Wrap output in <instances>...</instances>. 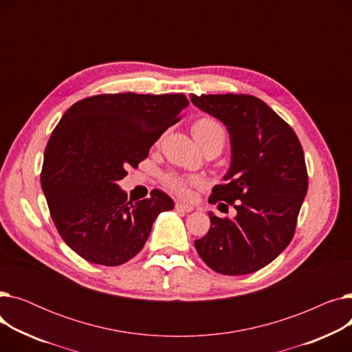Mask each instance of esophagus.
I'll list each match as a JSON object with an SVG mask.
<instances>
[{
  "mask_svg": "<svg viewBox=\"0 0 352 352\" xmlns=\"http://www.w3.org/2000/svg\"><path fill=\"white\" fill-rule=\"evenodd\" d=\"M175 208L178 211H184V212H191L194 210L192 206H188V204H184V202H175Z\"/></svg>",
  "mask_w": 352,
  "mask_h": 352,
  "instance_id": "obj_1",
  "label": "esophagus"
}]
</instances>
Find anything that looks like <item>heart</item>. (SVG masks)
<instances>
[{"instance_id":"1","label":"heart","mask_w":352,"mask_h":352,"mask_svg":"<svg viewBox=\"0 0 352 352\" xmlns=\"http://www.w3.org/2000/svg\"><path fill=\"white\" fill-rule=\"evenodd\" d=\"M192 134L202 148L215 146L221 151L227 141V129L223 122L214 117H202L192 125ZM162 137L158 138V142ZM164 186L179 197H188L191 188L199 186L201 179L195 175H182L178 173H166L162 177Z\"/></svg>"}]
</instances>
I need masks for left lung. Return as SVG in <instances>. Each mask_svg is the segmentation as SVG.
Returning <instances> with one entry per match:
<instances>
[{
    "instance_id": "1",
    "label": "left lung",
    "mask_w": 352,
    "mask_h": 352,
    "mask_svg": "<svg viewBox=\"0 0 352 352\" xmlns=\"http://www.w3.org/2000/svg\"><path fill=\"white\" fill-rule=\"evenodd\" d=\"M191 101L228 128L231 168L227 182L215 186L208 201H228L236 210L232 219L210 212L211 227L195 239L197 252L215 272L251 274L274 261L294 236L308 190L302 145L294 129L256 97L191 94Z\"/></svg>"
}]
</instances>
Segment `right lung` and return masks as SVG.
Listing matches in <instances>:
<instances>
[{
  "label": "right lung",
  "instance_id": "right-lung-1",
  "mask_svg": "<svg viewBox=\"0 0 352 352\" xmlns=\"http://www.w3.org/2000/svg\"><path fill=\"white\" fill-rule=\"evenodd\" d=\"M184 94H100L71 105L47 142L41 187L64 243L84 260L116 267L135 256L155 218L174 208L160 190L126 199L118 181L181 120Z\"/></svg>",
  "mask_w": 352,
  "mask_h": 352
}]
</instances>
